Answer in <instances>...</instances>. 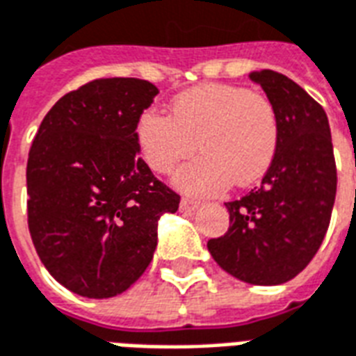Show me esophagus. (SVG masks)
I'll list each match as a JSON object with an SVG mask.
<instances>
[{
    "mask_svg": "<svg viewBox=\"0 0 356 356\" xmlns=\"http://www.w3.org/2000/svg\"><path fill=\"white\" fill-rule=\"evenodd\" d=\"M198 206H200V202L193 200V198H181V202H180L181 211H195Z\"/></svg>",
    "mask_w": 356,
    "mask_h": 356,
    "instance_id": "34e87169",
    "label": "esophagus"
}]
</instances>
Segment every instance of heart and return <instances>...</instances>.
<instances>
[{"instance_id":"1","label":"heart","mask_w":356,"mask_h":356,"mask_svg":"<svg viewBox=\"0 0 356 356\" xmlns=\"http://www.w3.org/2000/svg\"><path fill=\"white\" fill-rule=\"evenodd\" d=\"M145 163L159 175L195 150L175 186L191 195H217L230 184L250 186L266 175L280 145V118L269 98L236 85H200L170 104V117L148 109L135 126Z\"/></svg>"}]
</instances>
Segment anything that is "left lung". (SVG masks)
Listing matches in <instances>:
<instances>
[{
    "label": "left lung",
    "instance_id": "1",
    "mask_svg": "<svg viewBox=\"0 0 356 356\" xmlns=\"http://www.w3.org/2000/svg\"><path fill=\"white\" fill-rule=\"evenodd\" d=\"M280 118L277 158L260 187L227 202L230 227L208 241L232 277L277 286L297 277L323 241L336 197V163L323 107L284 74L250 72Z\"/></svg>",
    "mask_w": 356,
    "mask_h": 356
}]
</instances>
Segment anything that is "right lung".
Wrapping results in <instances>:
<instances>
[{"label":"right lung","mask_w":356,"mask_h":356,"mask_svg":"<svg viewBox=\"0 0 356 356\" xmlns=\"http://www.w3.org/2000/svg\"><path fill=\"white\" fill-rule=\"evenodd\" d=\"M159 90L137 78L95 79L44 117L27 159V225L49 275L107 299L145 273L158 221L180 195L139 158L135 126Z\"/></svg>","instance_id":"right-lung-1"}]
</instances>
